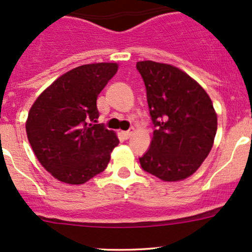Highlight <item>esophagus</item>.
<instances>
[{
	"instance_id": "obj_1",
	"label": "esophagus",
	"mask_w": 252,
	"mask_h": 252,
	"mask_svg": "<svg viewBox=\"0 0 252 252\" xmlns=\"http://www.w3.org/2000/svg\"><path fill=\"white\" fill-rule=\"evenodd\" d=\"M131 134H133V131L128 130V131H122V135H123L124 139H129L131 136Z\"/></svg>"
}]
</instances>
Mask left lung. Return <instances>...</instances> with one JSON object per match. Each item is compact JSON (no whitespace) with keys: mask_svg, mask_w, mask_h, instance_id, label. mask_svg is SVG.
<instances>
[{"mask_svg":"<svg viewBox=\"0 0 252 252\" xmlns=\"http://www.w3.org/2000/svg\"><path fill=\"white\" fill-rule=\"evenodd\" d=\"M146 86L154 130L142 169L164 182L192 175L210 154L217 113L205 89L179 68L154 61L136 62Z\"/></svg>","mask_w":252,"mask_h":252,"instance_id":"left-lung-1","label":"left lung"}]
</instances>
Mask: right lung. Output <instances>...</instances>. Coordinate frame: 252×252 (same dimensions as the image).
<instances>
[{
  "label": "right lung",
  "mask_w": 252,
  "mask_h": 252,
  "mask_svg": "<svg viewBox=\"0 0 252 252\" xmlns=\"http://www.w3.org/2000/svg\"><path fill=\"white\" fill-rule=\"evenodd\" d=\"M117 63H91L64 73L35 100L25 122L28 140L41 166L67 184H84L107 167L119 144L101 124L97 100Z\"/></svg>",
  "instance_id": "obj_1"
}]
</instances>
